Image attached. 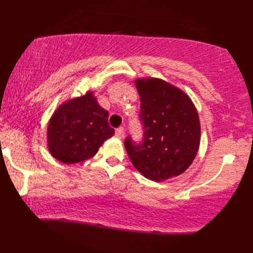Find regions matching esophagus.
<instances>
[{
    "mask_svg": "<svg viewBox=\"0 0 253 253\" xmlns=\"http://www.w3.org/2000/svg\"><path fill=\"white\" fill-rule=\"evenodd\" d=\"M123 135H124V129L123 127L121 126V127H118L117 130H115V136H117V138H119V139H121V138H123Z\"/></svg>",
    "mask_w": 253,
    "mask_h": 253,
    "instance_id": "1",
    "label": "esophagus"
}]
</instances>
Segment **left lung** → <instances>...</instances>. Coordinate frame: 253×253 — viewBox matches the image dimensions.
I'll return each instance as SVG.
<instances>
[{"label": "left lung", "instance_id": "1", "mask_svg": "<svg viewBox=\"0 0 253 253\" xmlns=\"http://www.w3.org/2000/svg\"><path fill=\"white\" fill-rule=\"evenodd\" d=\"M143 126L140 142L124 140L135 169L145 178L163 181L188 169L200 144V122L190 97L159 79L138 80Z\"/></svg>", "mask_w": 253, "mask_h": 253}]
</instances>
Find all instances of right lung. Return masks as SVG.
I'll return each mask as SVG.
<instances>
[{"mask_svg": "<svg viewBox=\"0 0 253 253\" xmlns=\"http://www.w3.org/2000/svg\"><path fill=\"white\" fill-rule=\"evenodd\" d=\"M108 111L97 104L91 92L62 104L47 127L48 150L63 163L92 158L106 139L114 134Z\"/></svg>", "mask_w": 253, "mask_h": 253, "instance_id": "1", "label": "right lung"}]
</instances>
